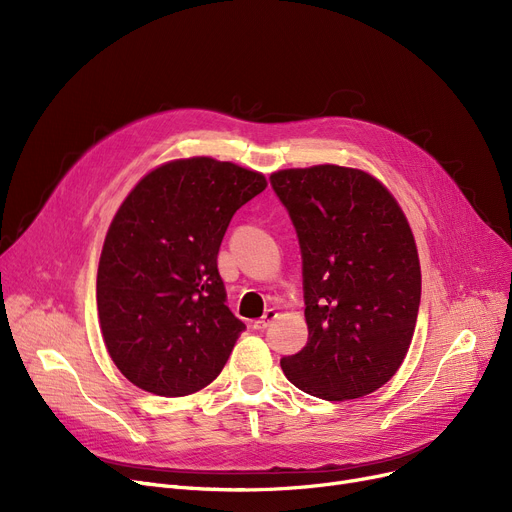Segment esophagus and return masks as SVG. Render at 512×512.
Returning a JSON list of instances; mask_svg holds the SVG:
<instances>
[{
    "mask_svg": "<svg viewBox=\"0 0 512 512\" xmlns=\"http://www.w3.org/2000/svg\"><path fill=\"white\" fill-rule=\"evenodd\" d=\"M276 317H278V313H276L274 309H267V311L263 313V317L255 321L253 328H255V330H265V328H270V324H272V321H274Z\"/></svg>",
    "mask_w": 512,
    "mask_h": 512,
    "instance_id": "1",
    "label": "esophagus"
}]
</instances>
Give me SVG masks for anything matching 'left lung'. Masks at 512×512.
Wrapping results in <instances>:
<instances>
[{
    "instance_id": "8db88e82",
    "label": "left lung",
    "mask_w": 512,
    "mask_h": 512,
    "mask_svg": "<svg viewBox=\"0 0 512 512\" xmlns=\"http://www.w3.org/2000/svg\"><path fill=\"white\" fill-rule=\"evenodd\" d=\"M297 230L309 328L286 378L324 400L382 388L411 346L421 270L405 213L367 172L315 166L270 176Z\"/></svg>"
}]
</instances>
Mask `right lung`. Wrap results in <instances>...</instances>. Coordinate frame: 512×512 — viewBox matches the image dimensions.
Here are the masks:
<instances>
[{
  "instance_id": "add662e5",
  "label": "right lung",
  "mask_w": 512,
  "mask_h": 512,
  "mask_svg": "<svg viewBox=\"0 0 512 512\" xmlns=\"http://www.w3.org/2000/svg\"><path fill=\"white\" fill-rule=\"evenodd\" d=\"M263 174L211 157L149 172L120 205L97 270V311L116 367L157 396L193 394L218 378L245 324L218 272L236 209Z\"/></svg>"
}]
</instances>
